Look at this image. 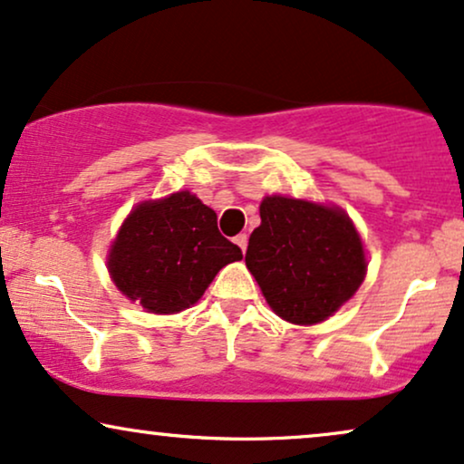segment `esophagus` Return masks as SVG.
Listing matches in <instances>:
<instances>
[{"label": "esophagus", "mask_w": 464, "mask_h": 464, "mask_svg": "<svg viewBox=\"0 0 464 464\" xmlns=\"http://www.w3.org/2000/svg\"><path fill=\"white\" fill-rule=\"evenodd\" d=\"M247 241H249V238H247V234H238V237L234 238V243H237L238 247H241L243 254H245V249H247Z\"/></svg>", "instance_id": "1"}]
</instances>
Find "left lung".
I'll use <instances>...</instances> for the list:
<instances>
[{"mask_svg":"<svg viewBox=\"0 0 464 464\" xmlns=\"http://www.w3.org/2000/svg\"><path fill=\"white\" fill-rule=\"evenodd\" d=\"M245 265L271 310L295 324L327 320L365 277L363 243L337 206L266 196Z\"/></svg>","mask_w":464,"mask_h":464,"instance_id":"1","label":"left lung"}]
</instances>
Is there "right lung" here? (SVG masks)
I'll use <instances>...</instances> for the list:
<instances>
[{
	"label": "right lung",
	"mask_w": 464,
	"mask_h": 464,
	"mask_svg": "<svg viewBox=\"0 0 464 464\" xmlns=\"http://www.w3.org/2000/svg\"><path fill=\"white\" fill-rule=\"evenodd\" d=\"M243 258L213 208L188 191L137 204L110 249V276L146 312L176 314L202 299L223 266Z\"/></svg>",
	"instance_id": "add662e5"
}]
</instances>
